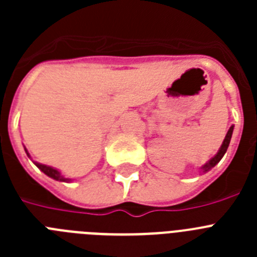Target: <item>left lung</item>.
I'll use <instances>...</instances> for the list:
<instances>
[{
  "mask_svg": "<svg viewBox=\"0 0 257 257\" xmlns=\"http://www.w3.org/2000/svg\"><path fill=\"white\" fill-rule=\"evenodd\" d=\"M233 128H234V126H231L230 128L228 130V133H226V135H225V139H224V142H222L221 147H220V149H219V152L216 153V156L212 157V158H211V160L206 163V165L202 166V172L210 171L212 167H215V166L220 162V160H221L222 157H224V154H225L226 149H228V147H229V143H230L231 134H233Z\"/></svg>",
  "mask_w": 257,
  "mask_h": 257,
  "instance_id": "1",
  "label": "left lung"
}]
</instances>
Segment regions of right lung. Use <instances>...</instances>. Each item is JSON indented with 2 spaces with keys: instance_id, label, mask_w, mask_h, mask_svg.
I'll return each instance as SVG.
<instances>
[{
  "instance_id": "obj_1",
  "label": "right lung",
  "mask_w": 257,
  "mask_h": 257,
  "mask_svg": "<svg viewBox=\"0 0 257 257\" xmlns=\"http://www.w3.org/2000/svg\"><path fill=\"white\" fill-rule=\"evenodd\" d=\"M26 152H27V149H26ZM27 154H28V157H31L29 156L28 152H27ZM35 165L37 166L41 171L44 172V174H46L47 176H50L51 179H55V180H59V181H69V179H65L64 176H63V175H61L56 169H52V167H50V166L41 165V163H37V162H35Z\"/></svg>"
}]
</instances>
